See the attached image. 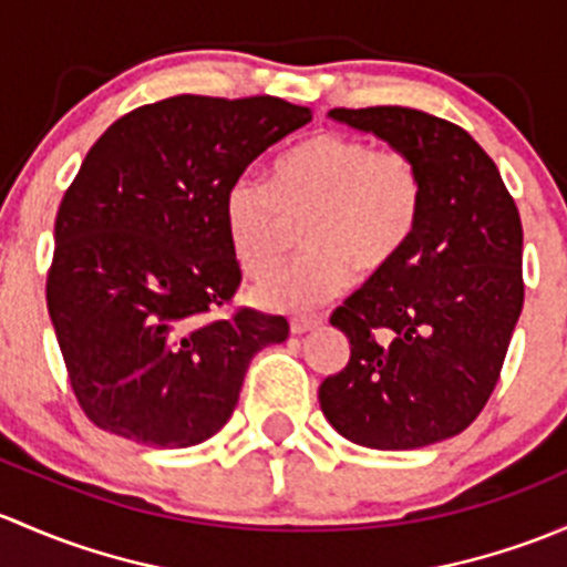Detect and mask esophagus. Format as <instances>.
Wrapping results in <instances>:
<instances>
[{
	"mask_svg": "<svg viewBox=\"0 0 567 567\" xmlns=\"http://www.w3.org/2000/svg\"><path fill=\"white\" fill-rule=\"evenodd\" d=\"M322 324V317L319 313H297V317L289 319V327L295 336H302V332H311L313 327Z\"/></svg>",
	"mask_w": 567,
	"mask_h": 567,
	"instance_id": "34e87169",
	"label": "esophagus"
}]
</instances>
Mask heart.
<instances>
[{
	"instance_id": "1",
	"label": "heart",
	"mask_w": 567,
	"mask_h": 567,
	"mask_svg": "<svg viewBox=\"0 0 567 567\" xmlns=\"http://www.w3.org/2000/svg\"><path fill=\"white\" fill-rule=\"evenodd\" d=\"M224 215L250 278L276 270L306 218L308 248L256 291L261 306L302 311L347 291L354 270L377 276L404 254L423 215V177L404 150L322 131L286 150L270 179H237Z\"/></svg>"
}]
</instances>
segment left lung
I'll list each match as a JSON object with an SVG mask.
<instances>
[{
    "instance_id": "obj_1",
    "label": "left lung",
    "mask_w": 567,
    "mask_h": 567,
    "mask_svg": "<svg viewBox=\"0 0 567 567\" xmlns=\"http://www.w3.org/2000/svg\"><path fill=\"white\" fill-rule=\"evenodd\" d=\"M330 116L417 163L423 215L404 254L332 311L352 352L319 384V404L358 445H434L461 434L499 382L524 306L518 207L486 150L453 122L401 106Z\"/></svg>"
}]
</instances>
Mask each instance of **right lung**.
Segmentation results:
<instances>
[{
    "label": "right lung",
    "instance_id": "1",
    "mask_svg": "<svg viewBox=\"0 0 567 567\" xmlns=\"http://www.w3.org/2000/svg\"><path fill=\"white\" fill-rule=\"evenodd\" d=\"M272 95H177L120 116L60 204L45 302L70 388L101 431L150 447L209 440L284 317L231 306L243 272L226 196L267 147L311 122Z\"/></svg>",
    "mask_w": 567,
    "mask_h": 567
}]
</instances>
